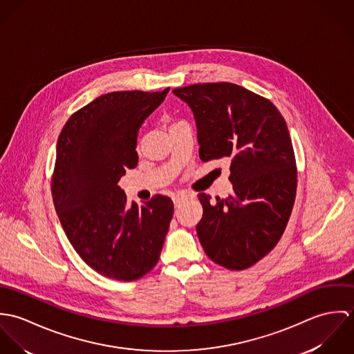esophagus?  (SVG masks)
I'll return each mask as SVG.
<instances>
[{
    "mask_svg": "<svg viewBox=\"0 0 354 354\" xmlns=\"http://www.w3.org/2000/svg\"><path fill=\"white\" fill-rule=\"evenodd\" d=\"M188 199H189L188 195H185V194H177V195L173 196V203H174L176 207H178L180 204H183V203L185 202V201H188Z\"/></svg>",
    "mask_w": 354,
    "mask_h": 354,
    "instance_id": "obj_1",
    "label": "esophagus"
}]
</instances>
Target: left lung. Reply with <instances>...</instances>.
<instances>
[{
	"mask_svg": "<svg viewBox=\"0 0 354 354\" xmlns=\"http://www.w3.org/2000/svg\"><path fill=\"white\" fill-rule=\"evenodd\" d=\"M195 117L203 162L229 159L233 194H199L196 233L205 254L229 270H244L282 237L296 198L297 170L288 125L263 97L233 83L173 90Z\"/></svg>",
	"mask_w": 354,
	"mask_h": 354,
	"instance_id": "1",
	"label": "left lung"
}]
</instances>
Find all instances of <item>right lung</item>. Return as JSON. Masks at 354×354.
Segmentation results:
<instances>
[{
	"instance_id": "1",
	"label": "right lung",
	"mask_w": 354,
	"mask_h": 354,
	"mask_svg": "<svg viewBox=\"0 0 354 354\" xmlns=\"http://www.w3.org/2000/svg\"><path fill=\"white\" fill-rule=\"evenodd\" d=\"M167 93L101 95L71 115L57 142L51 195L62 229L93 270L115 281L152 270L173 216L170 198L129 205L118 187L125 170L138 165L142 124Z\"/></svg>"
}]
</instances>
